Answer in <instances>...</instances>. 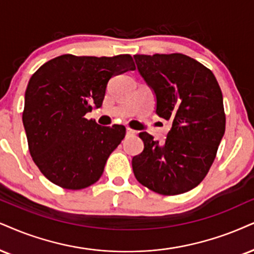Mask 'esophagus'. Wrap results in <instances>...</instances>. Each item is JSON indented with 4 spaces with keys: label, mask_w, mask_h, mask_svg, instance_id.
I'll list each match as a JSON object with an SVG mask.
<instances>
[{
    "label": "esophagus",
    "mask_w": 254,
    "mask_h": 254,
    "mask_svg": "<svg viewBox=\"0 0 254 254\" xmlns=\"http://www.w3.org/2000/svg\"><path fill=\"white\" fill-rule=\"evenodd\" d=\"M126 133H127V135H134V134L136 133V130L130 129V128H127V129H126Z\"/></svg>",
    "instance_id": "34e87169"
}]
</instances>
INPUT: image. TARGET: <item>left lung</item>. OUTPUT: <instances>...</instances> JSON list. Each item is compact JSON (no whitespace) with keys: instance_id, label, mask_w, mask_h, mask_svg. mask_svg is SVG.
<instances>
[{"instance_id":"obj_1","label":"left lung","mask_w":254,"mask_h":254,"mask_svg":"<svg viewBox=\"0 0 254 254\" xmlns=\"http://www.w3.org/2000/svg\"><path fill=\"white\" fill-rule=\"evenodd\" d=\"M137 71L155 96V113L171 121L164 143L147 132L132 160L136 180L156 193L193 190L213 164L225 134L224 101L208 68L184 54L134 55Z\"/></svg>"}]
</instances>
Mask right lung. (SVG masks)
<instances>
[{
    "label": "right lung",
    "instance_id": "obj_1",
    "mask_svg": "<svg viewBox=\"0 0 254 254\" xmlns=\"http://www.w3.org/2000/svg\"><path fill=\"white\" fill-rule=\"evenodd\" d=\"M134 69L128 54H65L46 62L30 77L22 121L31 158L49 181L82 190L100 179L126 128L100 126L84 115L101 107L113 76Z\"/></svg>",
    "mask_w": 254,
    "mask_h": 254
}]
</instances>
